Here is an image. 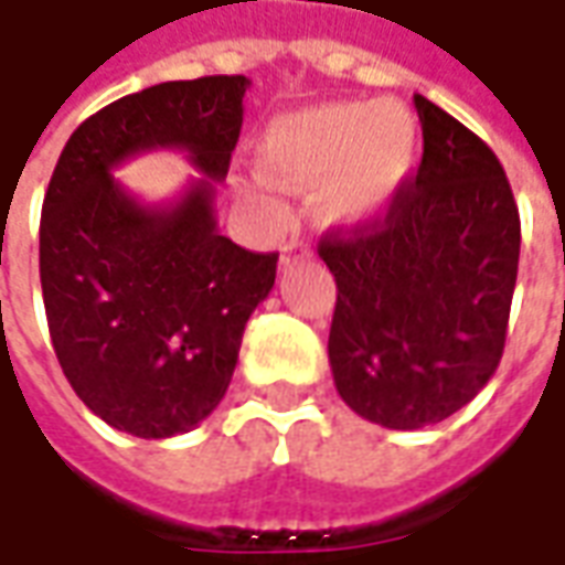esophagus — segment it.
I'll list each match as a JSON object with an SVG mask.
<instances>
[{
  "label": "esophagus",
  "instance_id": "obj_1",
  "mask_svg": "<svg viewBox=\"0 0 565 565\" xmlns=\"http://www.w3.org/2000/svg\"><path fill=\"white\" fill-rule=\"evenodd\" d=\"M309 256H312L309 244H302V241H290V244H284L281 249V265L287 268L290 263H297V259H309Z\"/></svg>",
  "mask_w": 565,
  "mask_h": 565
}]
</instances>
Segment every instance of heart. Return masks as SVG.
Returning a JSON list of instances; mask_svg holds the SVG:
<instances>
[{
	"label": "heart",
	"instance_id": "obj_1",
	"mask_svg": "<svg viewBox=\"0 0 565 565\" xmlns=\"http://www.w3.org/2000/svg\"><path fill=\"white\" fill-rule=\"evenodd\" d=\"M416 147V121L397 103H341L268 127L259 171L278 190L321 184L319 215L328 224H365L397 200ZM256 200L263 203L259 193Z\"/></svg>",
	"mask_w": 565,
	"mask_h": 565
}]
</instances>
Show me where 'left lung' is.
I'll use <instances>...</instances> for the list:
<instances>
[{"mask_svg": "<svg viewBox=\"0 0 565 565\" xmlns=\"http://www.w3.org/2000/svg\"><path fill=\"white\" fill-rule=\"evenodd\" d=\"M422 166L379 222L331 231L319 256L338 281L328 360L362 418L416 431L462 409L507 343L519 209L484 140L425 96Z\"/></svg>", "mask_w": 565, "mask_h": 565, "instance_id": "obj_1", "label": "left lung"}]
</instances>
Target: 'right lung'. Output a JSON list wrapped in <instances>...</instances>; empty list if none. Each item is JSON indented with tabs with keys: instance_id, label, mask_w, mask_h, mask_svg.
Segmentation results:
<instances>
[{
	"instance_id": "add662e5",
	"label": "right lung",
	"mask_w": 565,
	"mask_h": 565,
	"mask_svg": "<svg viewBox=\"0 0 565 565\" xmlns=\"http://www.w3.org/2000/svg\"><path fill=\"white\" fill-rule=\"evenodd\" d=\"M246 87L218 74L130 93L89 115L52 171L40 218L52 350L89 413L134 438L184 435L222 403L275 287L278 253H249L215 222ZM152 148H181L204 178L140 204L110 171Z\"/></svg>"
}]
</instances>
